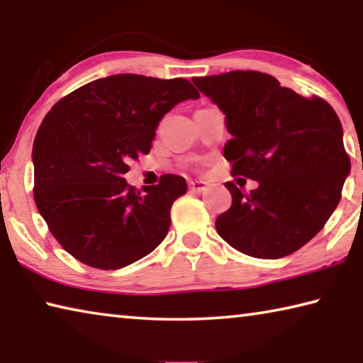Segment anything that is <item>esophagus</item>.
<instances>
[{"label": "esophagus", "instance_id": "34e87169", "mask_svg": "<svg viewBox=\"0 0 363 363\" xmlns=\"http://www.w3.org/2000/svg\"><path fill=\"white\" fill-rule=\"evenodd\" d=\"M208 187H210V186H208V182H205V181H190L189 182L190 192H195V194L205 192Z\"/></svg>", "mask_w": 363, "mask_h": 363}]
</instances>
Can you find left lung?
Here are the masks:
<instances>
[{
	"instance_id": "8db88e82",
	"label": "left lung",
	"mask_w": 363,
	"mask_h": 363,
	"mask_svg": "<svg viewBox=\"0 0 363 363\" xmlns=\"http://www.w3.org/2000/svg\"><path fill=\"white\" fill-rule=\"evenodd\" d=\"M192 82L225 115L232 139L224 157L232 174L259 184L245 195L225 182L232 206L218 216V233L232 248L261 259L294 253L322 230L351 173L333 107L253 70Z\"/></svg>"
}]
</instances>
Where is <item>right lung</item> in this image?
<instances>
[{
    "label": "right lung",
    "mask_w": 363,
    "mask_h": 363,
    "mask_svg": "<svg viewBox=\"0 0 363 363\" xmlns=\"http://www.w3.org/2000/svg\"><path fill=\"white\" fill-rule=\"evenodd\" d=\"M184 78L134 73L82 86L45 116L33 143L35 203L62 248L86 266L113 270L152 253L167 237L186 179L164 174L144 192L123 179L149 153L176 104L199 99Z\"/></svg>",
    "instance_id": "obj_1"
}]
</instances>
